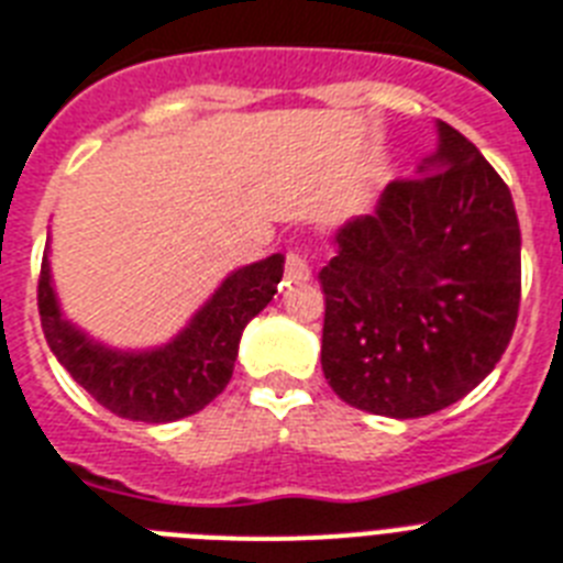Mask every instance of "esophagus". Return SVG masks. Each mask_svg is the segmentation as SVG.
Wrapping results in <instances>:
<instances>
[{
  "label": "esophagus",
  "instance_id": "34e87169",
  "mask_svg": "<svg viewBox=\"0 0 563 563\" xmlns=\"http://www.w3.org/2000/svg\"><path fill=\"white\" fill-rule=\"evenodd\" d=\"M286 280L289 283L312 280V268H309L306 254H300V251H289V254H286Z\"/></svg>",
  "mask_w": 563,
  "mask_h": 563
}]
</instances>
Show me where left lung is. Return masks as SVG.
<instances>
[{
	"instance_id": "1",
	"label": "left lung",
	"mask_w": 563,
	"mask_h": 563,
	"mask_svg": "<svg viewBox=\"0 0 563 563\" xmlns=\"http://www.w3.org/2000/svg\"><path fill=\"white\" fill-rule=\"evenodd\" d=\"M437 153L335 231L321 268V364L358 410L416 419L472 393L509 346L520 228L506 181L437 121Z\"/></svg>"
}]
</instances>
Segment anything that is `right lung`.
Here are the masks:
<instances>
[{"label": "right lung", "instance_id": "right-lung-1", "mask_svg": "<svg viewBox=\"0 0 563 563\" xmlns=\"http://www.w3.org/2000/svg\"><path fill=\"white\" fill-rule=\"evenodd\" d=\"M283 254L242 266L219 283L167 344L118 350L63 314L52 280L48 249L40 272V321L57 361L91 399L132 422H176L217 399L234 376L242 329L277 295Z\"/></svg>", "mask_w": 563, "mask_h": 563}]
</instances>
